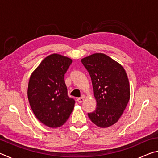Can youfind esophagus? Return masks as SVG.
<instances>
[{"label": "esophagus", "instance_id": "1", "mask_svg": "<svg viewBox=\"0 0 158 158\" xmlns=\"http://www.w3.org/2000/svg\"><path fill=\"white\" fill-rule=\"evenodd\" d=\"M77 101H78L79 103L83 102L84 101V96H82V97H81V98H79L78 99H77Z\"/></svg>", "mask_w": 158, "mask_h": 158}]
</instances>
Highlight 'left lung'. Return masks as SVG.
<instances>
[{
	"instance_id": "8db88e82",
	"label": "left lung",
	"mask_w": 158,
	"mask_h": 158,
	"mask_svg": "<svg viewBox=\"0 0 158 158\" xmlns=\"http://www.w3.org/2000/svg\"><path fill=\"white\" fill-rule=\"evenodd\" d=\"M81 63L91 78L93 94L97 102L89 118L100 127L116 123L130 100V84L121 64L104 53H97L84 58Z\"/></svg>"
}]
</instances>
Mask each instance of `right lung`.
<instances>
[{"label":"right lung","mask_w":158,"mask_h":158,"mask_svg":"<svg viewBox=\"0 0 158 158\" xmlns=\"http://www.w3.org/2000/svg\"><path fill=\"white\" fill-rule=\"evenodd\" d=\"M73 60L53 53L42 61L31 74L28 98L35 116L49 127H58L69 118L75 101L69 98L64 80Z\"/></svg>","instance_id":"add662e5"}]
</instances>
